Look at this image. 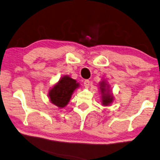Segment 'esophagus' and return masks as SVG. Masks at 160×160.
I'll return each mask as SVG.
<instances>
[{
  "mask_svg": "<svg viewBox=\"0 0 160 160\" xmlns=\"http://www.w3.org/2000/svg\"><path fill=\"white\" fill-rule=\"evenodd\" d=\"M83 84H84V87L86 88H88L89 87V84H90V82L88 80H85L84 81V83H83Z\"/></svg>",
  "mask_w": 160,
  "mask_h": 160,
  "instance_id": "obj_1",
  "label": "esophagus"
}]
</instances>
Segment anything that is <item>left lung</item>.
Here are the masks:
<instances>
[{
    "label": "left lung",
    "instance_id": "obj_1",
    "mask_svg": "<svg viewBox=\"0 0 160 160\" xmlns=\"http://www.w3.org/2000/svg\"><path fill=\"white\" fill-rule=\"evenodd\" d=\"M99 87L102 104L104 107H107V106L112 104L114 102V96H113L110 86L108 83L107 81L103 78L99 83Z\"/></svg>",
    "mask_w": 160,
    "mask_h": 160
}]
</instances>
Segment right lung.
Instances as JSON below:
<instances>
[{"label": "right lung", "instance_id": "obj_1", "mask_svg": "<svg viewBox=\"0 0 160 160\" xmlns=\"http://www.w3.org/2000/svg\"><path fill=\"white\" fill-rule=\"evenodd\" d=\"M79 87V83L69 76H63L49 90L48 97L51 104L62 109L68 104L74 91Z\"/></svg>", "mask_w": 160, "mask_h": 160}]
</instances>
